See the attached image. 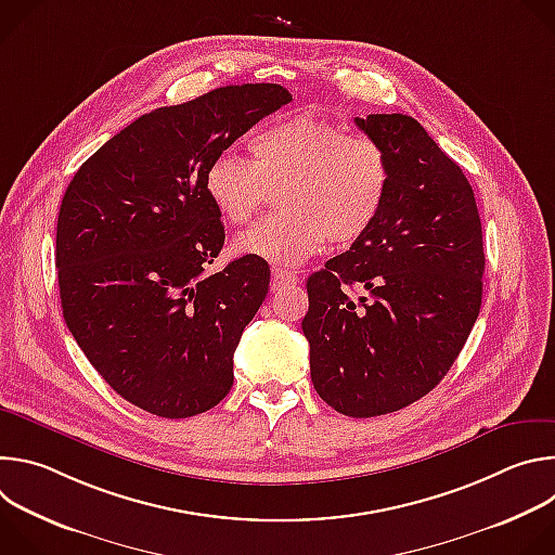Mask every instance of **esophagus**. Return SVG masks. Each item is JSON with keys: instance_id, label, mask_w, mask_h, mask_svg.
I'll return each mask as SVG.
<instances>
[{"instance_id": "esophagus-1", "label": "esophagus", "mask_w": 555, "mask_h": 555, "mask_svg": "<svg viewBox=\"0 0 555 555\" xmlns=\"http://www.w3.org/2000/svg\"><path fill=\"white\" fill-rule=\"evenodd\" d=\"M298 281V276L294 272H287L283 268H272V287H281V285H294Z\"/></svg>"}]
</instances>
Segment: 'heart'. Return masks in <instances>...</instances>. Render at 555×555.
I'll list each match as a JSON object with an SVG mask.
<instances>
[{
  "mask_svg": "<svg viewBox=\"0 0 555 555\" xmlns=\"http://www.w3.org/2000/svg\"><path fill=\"white\" fill-rule=\"evenodd\" d=\"M388 186L384 146L315 114L268 125L250 140V160L221 153L204 173L208 202L232 225L250 223L279 189L281 210L234 242L240 255L279 266L307 259L325 240H360L377 221Z\"/></svg>",
  "mask_w": 555,
  "mask_h": 555,
  "instance_id": "obj_1",
  "label": "heart"
}]
</instances>
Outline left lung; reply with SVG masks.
<instances>
[{
	"mask_svg": "<svg viewBox=\"0 0 555 555\" xmlns=\"http://www.w3.org/2000/svg\"><path fill=\"white\" fill-rule=\"evenodd\" d=\"M356 125L388 155V197L369 232L307 279L302 334L315 392L364 420L417 402L450 371L477 323L486 255L472 186L426 129L404 114Z\"/></svg>",
	"mask_w": 555,
	"mask_h": 555,
	"instance_id": "left-lung-1",
	"label": "left lung"
}]
</instances>
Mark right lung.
I'll use <instances>...</instances> for the list:
<instances>
[{"label": "right lung", "instance_id": "add662e5", "mask_svg": "<svg viewBox=\"0 0 555 555\" xmlns=\"http://www.w3.org/2000/svg\"><path fill=\"white\" fill-rule=\"evenodd\" d=\"M289 101L283 86L244 83L153 109L88 157L63 195L65 325L120 398L151 415L206 413L232 386V356L270 268L246 255L204 272L225 240L204 173Z\"/></svg>", "mask_w": 555, "mask_h": 555}]
</instances>
